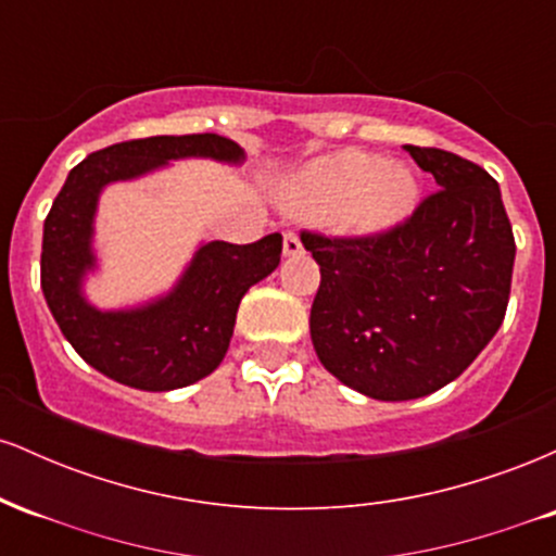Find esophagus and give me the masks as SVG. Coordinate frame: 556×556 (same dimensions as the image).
Segmentation results:
<instances>
[{"label":"esophagus","instance_id":"obj_1","mask_svg":"<svg viewBox=\"0 0 556 556\" xmlns=\"http://www.w3.org/2000/svg\"><path fill=\"white\" fill-rule=\"evenodd\" d=\"M285 256H300L303 253V242H300V238L295 232H285Z\"/></svg>","mask_w":556,"mask_h":556}]
</instances>
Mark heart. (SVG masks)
<instances>
[{
    "instance_id": "b5f03b06",
    "label": "heart",
    "mask_w": 556,
    "mask_h": 556,
    "mask_svg": "<svg viewBox=\"0 0 556 556\" xmlns=\"http://www.w3.org/2000/svg\"><path fill=\"white\" fill-rule=\"evenodd\" d=\"M287 203L305 214H340L358 232H387L413 214L418 180L405 164L366 151H342L308 164L287 188Z\"/></svg>"
}]
</instances>
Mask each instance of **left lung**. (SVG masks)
<instances>
[{
	"label": "left lung",
	"instance_id": "obj_1",
	"mask_svg": "<svg viewBox=\"0 0 556 556\" xmlns=\"http://www.w3.org/2000/svg\"><path fill=\"white\" fill-rule=\"evenodd\" d=\"M442 190L374 238L303 232L321 266L311 305L318 361L366 397L418 400L455 381L502 327L515 238L500 185L442 149L407 146Z\"/></svg>",
	"mask_w": 556,
	"mask_h": 556
}]
</instances>
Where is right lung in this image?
I'll return each instance as SVG.
<instances>
[{"mask_svg":"<svg viewBox=\"0 0 556 556\" xmlns=\"http://www.w3.org/2000/svg\"><path fill=\"white\" fill-rule=\"evenodd\" d=\"M180 159L238 167L245 151L216 132L114 143L70 169L43 222L41 290L62 334L96 371L143 392H169L212 374L232 340L242 295L269 277L282 256L279 232L251 245L201 242L169 292L130 308H96L83 285L99 266L93 225L101 190Z\"/></svg>","mask_w":556,"mask_h":556,"instance_id":"right-lung-1","label":"right lung"}]
</instances>
